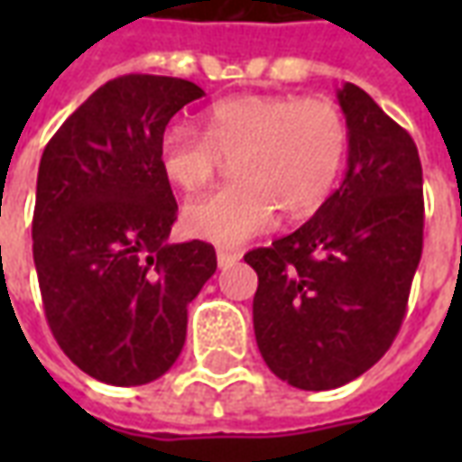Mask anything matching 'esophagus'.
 <instances>
[{"label": "esophagus", "mask_w": 462, "mask_h": 462, "mask_svg": "<svg viewBox=\"0 0 462 462\" xmlns=\"http://www.w3.org/2000/svg\"><path fill=\"white\" fill-rule=\"evenodd\" d=\"M240 257H242L240 252H235V250H217V264H220L222 270H225V267H232V264L240 260Z\"/></svg>", "instance_id": "obj_1"}]
</instances>
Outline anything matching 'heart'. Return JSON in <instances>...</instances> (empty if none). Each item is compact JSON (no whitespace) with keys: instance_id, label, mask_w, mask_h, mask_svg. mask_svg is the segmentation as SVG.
I'll return each instance as SVG.
<instances>
[{"instance_id":"heart-1","label":"heart","mask_w":462,"mask_h":462,"mask_svg":"<svg viewBox=\"0 0 462 462\" xmlns=\"http://www.w3.org/2000/svg\"><path fill=\"white\" fill-rule=\"evenodd\" d=\"M202 131L171 125L158 158L180 190H200L222 158L237 178L182 210L185 230L200 240L235 247L270 227L277 210L301 220L319 210L337 188L348 152V128L327 98L237 96L212 106Z\"/></svg>"}]
</instances>
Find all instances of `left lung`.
Returning a JSON list of instances; mask_svg holds the SVG:
<instances>
[{
  "instance_id": "obj_1",
  "label": "left lung",
  "mask_w": 462,
  "mask_h": 462,
  "mask_svg": "<svg viewBox=\"0 0 462 462\" xmlns=\"http://www.w3.org/2000/svg\"><path fill=\"white\" fill-rule=\"evenodd\" d=\"M346 116V175L310 222L245 254L257 272L252 319L274 376L329 391L383 356L406 317L423 252V171L413 138L358 86Z\"/></svg>"
}]
</instances>
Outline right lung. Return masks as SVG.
I'll return each mask as SVG.
<instances>
[{
    "mask_svg": "<svg viewBox=\"0 0 462 462\" xmlns=\"http://www.w3.org/2000/svg\"><path fill=\"white\" fill-rule=\"evenodd\" d=\"M205 96L185 79L118 76L46 143L32 222L46 321L64 354L111 386H143L180 356L188 304L215 247L168 245L178 202L158 158L172 116Z\"/></svg>",
    "mask_w": 462,
    "mask_h": 462,
    "instance_id": "add662e5",
    "label": "right lung"
}]
</instances>
